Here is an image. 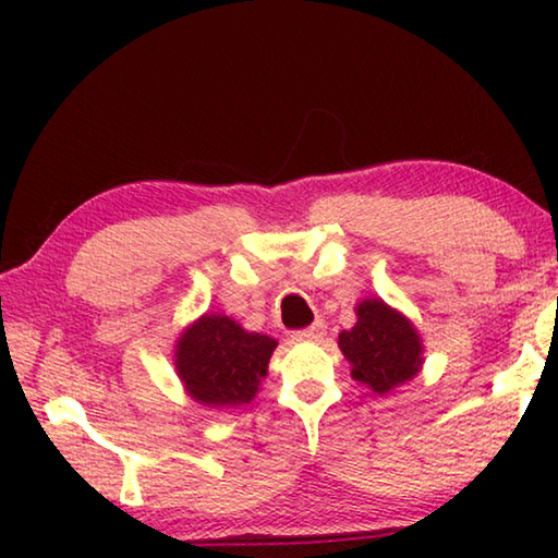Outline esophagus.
Returning a JSON list of instances; mask_svg holds the SVG:
<instances>
[{"instance_id": "1", "label": "esophagus", "mask_w": 558, "mask_h": 558, "mask_svg": "<svg viewBox=\"0 0 558 558\" xmlns=\"http://www.w3.org/2000/svg\"><path fill=\"white\" fill-rule=\"evenodd\" d=\"M325 335H327V325L315 323V325H310L305 329H300V332H295L292 337H295L298 342H323Z\"/></svg>"}]
</instances>
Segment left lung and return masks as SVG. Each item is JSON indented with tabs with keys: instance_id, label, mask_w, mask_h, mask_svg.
<instances>
[{
	"instance_id": "1",
	"label": "left lung",
	"mask_w": 558,
	"mask_h": 558,
	"mask_svg": "<svg viewBox=\"0 0 558 558\" xmlns=\"http://www.w3.org/2000/svg\"><path fill=\"white\" fill-rule=\"evenodd\" d=\"M339 349L352 364V379L381 396L411 381L423 366V344L411 319L376 298L359 302L356 325L339 335Z\"/></svg>"
}]
</instances>
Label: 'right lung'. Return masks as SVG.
<instances>
[{
	"label": "right lung",
	"instance_id": "obj_1",
	"mask_svg": "<svg viewBox=\"0 0 558 558\" xmlns=\"http://www.w3.org/2000/svg\"><path fill=\"white\" fill-rule=\"evenodd\" d=\"M278 342L226 315H202L179 337L174 366L186 393L211 409L251 403Z\"/></svg>",
	"mask_w": 558,
	"mask_h": 558
}]
</instances>
